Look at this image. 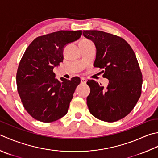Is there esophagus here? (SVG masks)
<instances>
[{"label":"esophagus","mask_w":158,"mask_h":158,"mask_svg":"<svg viewBox=\"0 0 158 158\" xmlns=\"http://www.w3.org/2000/svg\"><path fill=\"white\" fill-rule=\"evenodd\" d=\"M86 81H87V80H86L85 78H81V83H83V84H85Z\"/></svg>","instance_id":"34e87169"}]
</instances>
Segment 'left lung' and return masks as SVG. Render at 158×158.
<instances>
[{"label":"left lung","mask_w":158,"mask_h":158,"mask_svg":"<svg viewBox=\"0 0 158 158\" xmlns=\"http://www.w3.org/2000/svg\"><path fill=\"white\" fill-rule=\"evenodd\" d=\"M86 38L97 48L94 66L103 69L109 79L106 88L88 80L87 97L89 112L95 118L112 123L124 118L134 109L142 92L143 74L134 51L119 36L101 31H83Z\"/></svg>","instance_id":"8db88e82"}]
</instances>
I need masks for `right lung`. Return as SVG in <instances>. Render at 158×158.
<instances>
[{
    "label": "right lung",
    "mask_w": 158,
    "mask_h": 158,
    "mask_svg": "<svg viewBox=\"0 0 158 158\" xmlns=\"http://www.w3.org/2000/svg\"><path fill=\"white\" fill-rule=\"evenodd\" d=\"M82 31H59L39 36L28 46L16 73L18 92L24 109L34 119L51 123L66 115L78 77L55 79L54 66L62 62L64 48L81 37Z\"/></svg>",
    "instance_id": "1"
}]
</instances>
